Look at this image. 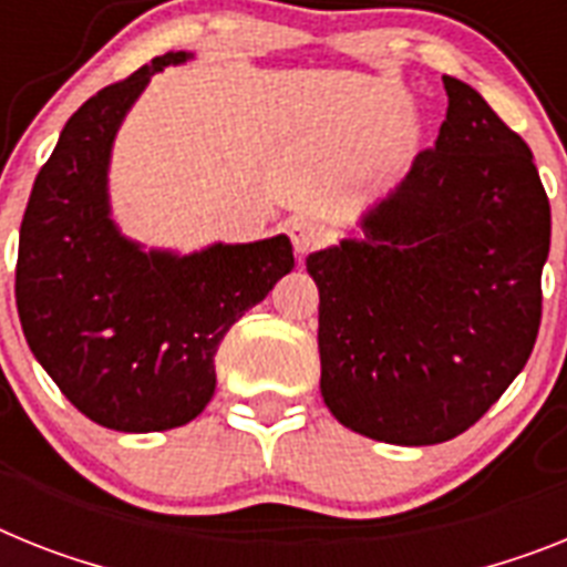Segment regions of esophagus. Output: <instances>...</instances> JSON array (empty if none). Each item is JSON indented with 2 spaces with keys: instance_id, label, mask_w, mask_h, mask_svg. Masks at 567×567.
I'll return each mask as SVG.
<instances>
[{
  "instance_id": "esophagus-1",
  "label": "esophagus",
  "mask_w": 567,
  "mask_h": 567,
  "mask_svg": "<svg viewBox=\"0 0 567 567\" xmlns=\"http://www.w3.org/2000/svg\"><path fill=\"white\" fill-rule=\"evenodd\" d=\"M288 236H291V241H293V250H297L299 256H306V254H311L313 247L322 245V239H326V230H322L320 221L299 216V218H293L291 225H288Z\"/></svg>"
}]
</instances>
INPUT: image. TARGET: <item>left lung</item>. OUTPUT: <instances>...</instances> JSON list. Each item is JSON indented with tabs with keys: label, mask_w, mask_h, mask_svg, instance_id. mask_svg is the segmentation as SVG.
<instances>
[{
	"label": "left lung",
	"mask_w": 567,
	"mask_h": 567,
	"mask_svg": "<svg viewBox=\"0 0 567 567\" xmlns=\"http://www.w3.org/2000/svg\"><path fill=\"white\" fill-rule=\"evenodd\" d=\"M360 239L306 259L320 288V392L365 437L430 446L470 430L534 351L550 204L534 152L473 85Z\"/></svg>",
	"instance_id": "8db88e82"
}]
</instances>
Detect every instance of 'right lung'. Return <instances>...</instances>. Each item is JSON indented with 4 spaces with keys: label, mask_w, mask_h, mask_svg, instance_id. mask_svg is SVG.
<instances>
[{
    "label": "right lung",
    "mask_w": 567,
    "mask_h": 567,
    "mask_svg": "<svg viewBox=\"0 0 567 567\" xmlns=\"http://www.w3.org/2000/svg\"><path fill=\"white\" fill-rule=\"evenodd\" d=\"M169 51L89 97L33 181L17 259V311L33 357L85 417L117 432H164L202 415L216 351L247 308L293 268L279 233L181 256L123 236L109 164L123 117Z\"/></svg>",
    "instance_id": "obj_1"
}]
</instances>
